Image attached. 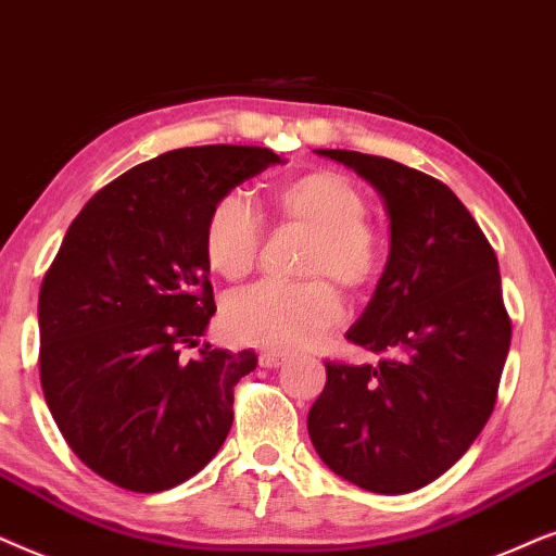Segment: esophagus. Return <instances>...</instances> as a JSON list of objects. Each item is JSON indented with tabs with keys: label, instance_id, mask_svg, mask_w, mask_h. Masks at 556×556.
<instances>
[{
	"label": "esophagus",
	"instance_id": "obj_1",
	"mask_svg": "<svg viewBox=\"0 0 556 556\" xmlns=\"http://www.w3.org/2000/svg\"><path fill=\"white\" fill-rule=\"evenodd\" d=\"M258 364H262L264 368H279V366L285 364V353L264 351L262 355H258Z\"/></svg>",
	"mask_w": 556,
	"mask_h": 556
}]
</instances>
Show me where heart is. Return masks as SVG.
Returning a JSON list of instances; mask_svg holds the SVG:
<instances>
[{"label":"heart","instance_id":"b5f03b06","mask_svg":"<svg viewBox=\"0 0 556 556\" xmlns=\"http://www.w3.org/2000/svg\"><path fill=\"white\" fill-rule=\"evenodd\" d=\"M279 220L313 233L302 277H325L348 292H361L381 271L383 243L368 224V203L345 175L317 169L292 177L271 192ZM262 220L241 192L220 195L205 218V262L218 277L239 282L256 266ZM325 279L294 287L256 285L236 292L224 305V328L239 343L264 348H307L328 336L343 315L340 294Z\"/></svg>","mask_w":556,"mask_h":556}]
</instances>
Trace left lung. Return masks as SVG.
Returning <instances> with one entry per match:
<instances>
[{
	"mask_svg": "<svg viewBox=\"0 0 556 556\" xmlns=\"http://www.w3.org/2000/svg\"><path fill=\"white\" fill-rule=\"evenodd\" d=\"M364 177L389 213V258L348 340L376 366L325 364L309 406L320 460L371 493H412L468 453L510 345L498 258L447 185L394 160L315 150Z\"/></svg>",
	"mask_w": 556,
	"mask_h": 556,
	"instance_id": "left-lung-1",
	"label": "left lung"
}]
</instances>
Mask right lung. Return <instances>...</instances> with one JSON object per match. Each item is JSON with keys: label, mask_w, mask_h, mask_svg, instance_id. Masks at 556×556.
<instances>
[{"label": "right lung", "mask_w": 556, "mask_h": 556, "mask_svg": "<svg viewBox=\"0 0 556 556\" xmlns=\"http://www.w3.org/2000/svg\"><path fill=\"white\" fill-rule=\"evenodd\" d=\"M282 157L208 144L160 154L96 192L42 279L40 383L96 476L160 493L201 472L233 421L254 351L201 345L216 302L203 228L213 203ZM185 346H198L185 359Z\"/></svg>", "instance_id": "add662e5"}]
</instances>
